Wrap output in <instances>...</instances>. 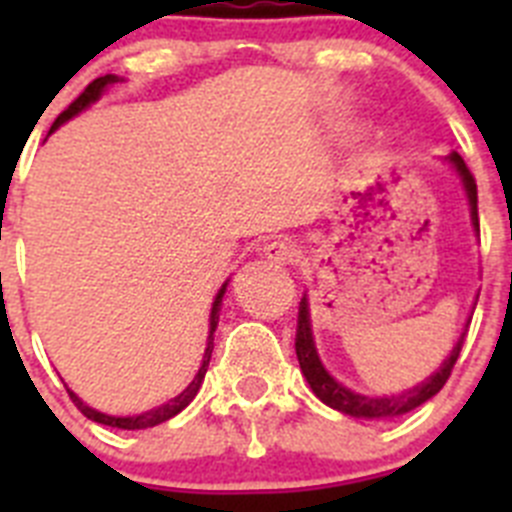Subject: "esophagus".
<instances>
[{"label":"esophagus","mask_w":512,"mask_h":512,"mask_svg":"<svg viewBox=\"0 0 512 512\" xmlns=\"http://www.w3.org/2000/svg\"><path fill=\"white\" fill-rule=\"evenodd\" d=\"M300 256V248L292 241H284V238H277L264 246V259L274 261V264H292V261Z\"/></svg>","instance_id":"esophagus-1"}]
</instances>
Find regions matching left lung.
I'll return each instance as SVG.
<instances>
[{
  "label": "left lung",
  "instance_id": "left-lung-1",
  "mask_svg": "<svg viewBox=\"0 0 512 512\" xmlns=\"http://www.w3.org/2000/svg\"><path fill=\"white\" fill-rule=\"evenodd\" d=\"M449 161L454 164V169L459 171L464 189H467L469 207H472V223L474 230L479 233V217H477V182H474L472 171L464 164V158L459 153H451ZM461 343L464 336L459 338V343L454 346L451 356L443 361V366L436 374L425 379L423 384L413 387V390L402 392V395L392 397H366L356 395V392L346 390L343 384H338L336 379L325 372V366L320 364L318 351H315V343H312V330H310V312H307V297H302L300 312H297V336H295V351L297 361H300V369L305 374L307 384L312 387V392L320 397V400L328 405V408L338 410V413H346L351 418H395V415L410 413L418 405H423L425 400H431L436 392H441V387L446 384V379L451 377V369H454L456 359H459Z\"/></svg>",
  "mask_w": 512,
  "mask_h": 512
}]
</instances>
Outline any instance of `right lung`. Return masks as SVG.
<instances>
[{
	"label": "right lung",
	"mask_w": 512,
	"mask_h": 512,
	"mask_svg": "<svg viewBox=\"0 0 512 512\" xmlns=\"http://www.w3.org/2000/svg\"><path fill=\"white\" fill-rule=\"evenodd\" d=\"M115 81H117V76H112V74L99 76V79H94L92 84H89V87L84 89V92H81L79 97H76L74 102H71L69 107H66V110L61 112V115L56 117V122H53V128H51V130H56L58 125H63V122H66V120H71V117H74V115H79V112L84 110V107H89V104H92L94 99H99V94L104 92V87H107V84H115ZM225 287H228V284H223V289L217 292L215 302H212V312H210V338H207V348H205V356H202L200 372H197V377L192 379V384H189V387L182 392V395H176L174 400H169V402H166V405H161V408L151 410V413L133 415V418H115V415L97 413V410H92V408H89V405H84V402H81L79 397L74 395V392H69V397H71V400H74L76 408H79L81 413L87 415L89 420H94V423L110 425V428H122V431H140V428H153V425L166 423V420H169V418H174L176 413H182V410L187 408L189 402L194 400V395H197V390H200L202 379H205V374H207V366H210L212 348H215V343H212V341H215V336H212V333H215L217 320H220V305H223Z\"/></svg>",
	"instance_id": "right-lung-1"
}]
</instances>
